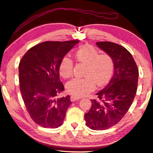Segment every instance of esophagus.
Listing matches in <instances>:
<instances>
[{
    "instance_id": "34e87169",
    "label": "esophagus",
    "mask_w": 153,
    "mask_h": 153,
    "mask_svg": "<svg viewBox=\"0 0 153 153\" xmlns=\"http://www.w3.org/2000/svg\"><path fill=\"white\" fill-rule=\"evenodd\" d=\"M80 98H79V97H77V96H71L70 97V100L71 102H74V101H76L77 100H79Z\"/></svg>"
}]
</instances>
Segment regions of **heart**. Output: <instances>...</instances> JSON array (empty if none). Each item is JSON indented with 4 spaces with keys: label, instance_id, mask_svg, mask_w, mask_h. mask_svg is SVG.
<instances>
[{
    "label": "heart",
    "instance_id": "b5f03b06",
    "mask_svg": "<svg viewBox=\"0 0 153 153\" xmlns=\"http://www.w3.org/2000/svg\"><path fill=\"white\" fill-rule=\"evenodd\" d=\"M78 62L86 65L83 78H74L66 84L69 94L77 97L88 95L96 88V84L102 86L110 81L114 72V60L108 53L100 54L98 50L90 45L80 48L75 53ZM74 62L70 58L63 57L59 65L60 76L68 78L73 74Z\"/></svg>",
    "mask_w": 153,
    "mask_h": 153
}]
</instances>
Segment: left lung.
Wrapping results in <instances>:
<instances>
[{
    "instance_id": "obj_1",
    "label": "left lung",
    "mask_w": 153,
    "mask_h": 153,
    "mask_svg": "<svg viewBox=\"0 0 153 153\" xmlns=\"http://www.w3.org/2000/svg\"><path fill=\"white\" fill-rule=\"evenodd\" d=\"M97 46L112 57L114 74L105 87L91 100L90 111L85 114L86 126L92 130H105L118 124L131 105L137 93L138 69L130 53L110 41Z\"/></svg>"
}]
</instances>
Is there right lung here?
I'll return each mask as SVG.
<instances>
[{
	"mask_svg": "<svg viewBox=\"0 0 153 153\" xmlns=\"http://www.w3.org/2000/svg\"><path fill=\"white\" fill-rule=\"evenodd\" d=\"M79 41L41 43L29 49L19 63V87L25 105L32 120L41 126L55 128L64 120L71 102L69 96L56 98L64 90L59 65Z\"/></svg>",
	"mask_w": 153,
	"mask_h": 153,
	"instance_id": "1",
	"label": "right lung"
}]
</instances>
